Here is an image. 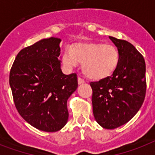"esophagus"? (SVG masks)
I'll list each match as a JSON object with an SVG mask.
<instances>
[{"label": "esophagus", "mask_w": 155, "mask_h": 155, "mask_svg": "<svg viewBox=\"0 0 155 155\" xmlns=\"http://www.w3.org/2000/svg\"><path fill=\"white\" fill-rule=\"evenodd\" d=\"M84 80L82 79L81 77H78V84H84Z\"/></svg>", "instance_id": "esophagus-1"}]
</instances>
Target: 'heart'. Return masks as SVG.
<instances>
[{"instance_id":"obj_1","label":"heart","mask_w":155,"mask_h":155,"mask_svg":"<svg viewBox=\"0 0 155 155\" xmlns=\"http://www.w3.org/2000/svg\"><path fill=\"white\" fill-rule=\"evenodd\" d=\"M62 61L66 67L74 68L82 63L87 77L100 80L110 76L117 68L119 53L113 45L97 42H80L63 52Z\"/></svg>"}]
</instances>
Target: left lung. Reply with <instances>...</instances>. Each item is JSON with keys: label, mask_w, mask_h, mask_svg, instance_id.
Returning a JSON list of instances; mask_svg holds the SVG:
<instances>
[{"label": "left lung", "mask_w": 155, "mask_h": 155, "mask_svg": "<svg viewBox=\"0 0 155 155\" xmlns=\"http://www.w3.org/2000/svg\"><path fill=\"white\" fill-rule=\"evenodd\" d=\"M109 38L117 47V68L111 76L90 85L95 119L104 129L113 130L131 120L142 107L147 80L142 54L125 40Z\"/></svg>", "instance_id": "obj_1"}]
</instances>
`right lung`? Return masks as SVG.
I'll return each mask as SVG.
<instances>
[{"label": "right lung", "mask_w": 155, "mask_h": 155, "mask_svg": "<svg viewBox=\"0 0 155 155\" xmlns=\"http://www.w3.org/2000/svg\"><path fill=\"white\" fill-rule=\"evenodd\" d=\"M60 42L51 37L23 48L9 73L18 112L29 124L45 132H56L67 124V101L78 87L75 73L62 72Z\"/></svg>", "instance_id": "1"}]
</instances>
